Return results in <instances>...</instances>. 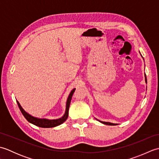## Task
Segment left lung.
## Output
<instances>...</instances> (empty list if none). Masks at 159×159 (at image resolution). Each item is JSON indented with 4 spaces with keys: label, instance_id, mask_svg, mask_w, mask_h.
I'll return each instance as SVG.
<instances>
[{
    "label": "left lung",
    "instance_id": "left-lung-1",
    "mask_svg": "<svg viewBox=\"0 0 159 159\" xmlns=\"http://www.w3.org/2000/svg\"><path fill=\"white\" fill-rule=\"evenodd\" d=\"M145 76H146V82L147 83V79H146V76L145 74ZM99 121V120H98ZM101 123H102L104 124H107V125H110V126H115V125H117L116 124H113V123H110V122H106V121H99Z\"/></svg>",
    "mask_w": 159,
    "mask_h": 159
}]
</instances>
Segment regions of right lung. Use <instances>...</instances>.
Here are the masks:
<instances>
[{
	"mask_svg": "<svg viewBox=\"0 0 159 159\" xmlns=\"http://www.w3.org/2000/svg\"><path fill=\"white\" fill-rule=\"evenodd\" d=\"M75 91V89H74L72 92H70V95L68 96V98H67V103H66V113L64 114V116L59 118V119L57 120H46V119H38V118H36L33 117L31 116H30L29 114L25 111L22 107L20 106V103L17 101V103H18V105L19 107V109L21 111L22 115L25 117L26 119L28 121H29L30 123H31L35 125V126H38L39 127H42V128H52V127H55L59 126V125L63 124L64 121H65L67 117H68V110H69V107H70V104L71 102V99H72V97L73 93Z\"/></svg>",
	"mask_w": 159,
	"mask_h": 159,
	"instance_id": "1",
	"label": "right lung"
}]
</instances>
